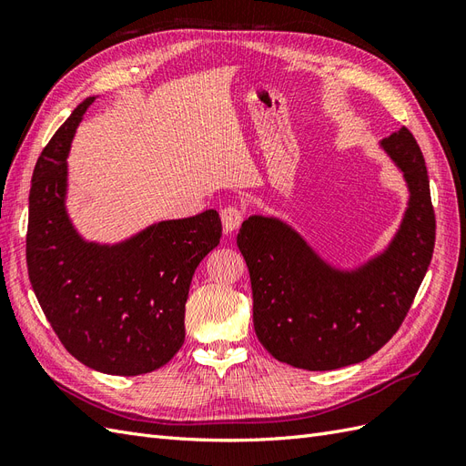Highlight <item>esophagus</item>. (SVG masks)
Masks as SVG:
<instances>
[{"label":"esophagus","mask_w":466,"mask_h":466,"mask_svg":"<svg viewBox=\"0 0 466 466\" xmlns=\"http://www.w3.org/2000/svg\"><path fill=\"white\" fill-rule=\"evenodd\" d=\"M243 221V211L235 208V206H228L221 209V223H223V231L225 233H233L238 225Z\"/></svg>","instance_id":"1"}]
</instances>
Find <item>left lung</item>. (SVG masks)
I'll use <instances>...</instances> for the list:
<instances>
[{
    "label": "left lung",
    "instance_id": "8db88e82",
    "mask_svg": "<svg viewBox=\"0 0 466 466\" xmlns=\"http://www.w3.org/2000/svg\"><path fill=\"white\" fill-rule=\"evenodd\" d=\"M379 146L402 173L410 196L397 233L370 260L340 270L272 216H250L238 229L255 330L278 361L329 371L368 360L399 330L416 298L435 245L428 168L406 128Z\"/></svg>",
    "mask_w": 466,
    "mask_h": 466
}]
</instances>
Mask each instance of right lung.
Masks as SVG:
<instances>
[{
    "label": "right lung",
    "instance_id": "obj_1",
    "mask_svg": "<svg viewBox=\"0 0 466 466\" xmlns=\"http://www.w3.org/2000/svg\"><path fill=\"white\" fill-rule=\"evenodd\" d=\"M96 96L77 105L35 165L26 268L64 348L108 375L163 368L185 342V305L196 268L219 245L221 219L206 209L167 219L115 245L86 241L67 216V153Z\"/></svg>",
    "mask_w": 466,
    "mask_h": 466
}]
</instances>
